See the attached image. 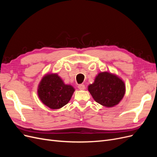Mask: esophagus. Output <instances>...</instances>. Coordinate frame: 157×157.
<instances>
[{
    "label": "esophagus",
    "instance_id": "34e87169",
    "mask_svg": "<svg viewBox=\"0 0 157 157\" xmlns=\"http://www.w3.org/2000/svg\"><path fill=\"white\" fill-rule=\"evenodd\" d=\"M78 88L79 90H85V88H86V87H85V86H84V84H78Z\"/></svg>",
    "mask_w": 157,
    "mask_h": 157
}]
</instances>
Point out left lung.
<instances>
[{"label": "left lung", "mask_w": 157, "mask_h": 157, "mask_svg": "<svg viewBox=\"0 0 157 157\" xmlns=\"http://www.w3.org/2000/svg\"><path fill=\"white\" fill-rule=\"evenodd\" d=\"M88 91L97 103L104 107H112L122 100L126 86L117 75L105 71L96 76L94 82L88 86Z\"/></svg>", "instance_id": "obj_1"}]
</instances>
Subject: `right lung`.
Returning <instances> with one entry per match:
<instances>
[{
	"label": "right lung",
	"mask_w": 157,
	"mask_h": 157,
	"mask_svg": "<svg viewBox=\"0 0 157 157\" xmlns=\"http://www.w3.org/2000/svg\"><path fill=\"white\" fill-rule=\"evenodd\" d=\"M75 88L65 84L58 74H46L39 84L37 94L40 100L52 109H60L68 103Z\"/></svg>",
	"instance_id": "1"
}]
</instances>
